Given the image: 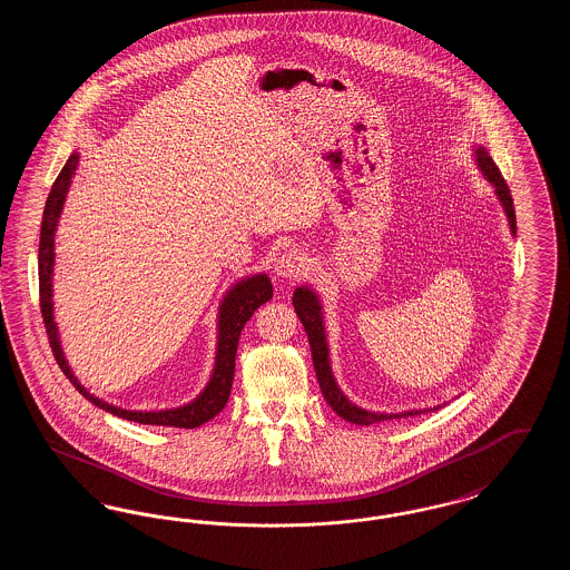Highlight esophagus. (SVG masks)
Segmentation results:
<instances>
[{"label": "esophagus", "mask_w": 570, "mask_h": 570, "mask_svg": "<svg viewBox=\"0 0 570 570\" xmlns=\"http://www.w3.org/2000/svg\"><path fill=\"white\" fill-rule=\"evenodd\" d=\"M309 272V258L297 249V247H288L284 249L277 261H275V273L279 277H291V279H297L303 277Z\"/></svg>", "instance_id": "1"}]
</instances>
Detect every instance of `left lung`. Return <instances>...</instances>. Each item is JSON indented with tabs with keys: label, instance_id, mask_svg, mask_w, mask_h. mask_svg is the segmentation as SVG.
Wrapping results in <instances>:
<instances>
[{
	"label": "left lung",
	"instance_id": "1",
	"mask_svg": "<svg viewBox=\"0 0 570 570\" xmlns=\"http://www.w3.org/2000/svg\"><path fill=\"white\" fill-rule=\"evenodd\" d=\"M474 160L479 170L483 173V177L493 186L498 200L502 203V209L509 219V228L511 235H517L515 207H513V198L511 190L504 181V177L500 175L498 166L491 160L485 147H474ZM293 305L297 312L298 321L303 323V328L307 333L309 340V348H312V361H314V370L321 382V391L325 395L326 404L333 407L342 419H346L348 423L354 425H374L380 421H393V419H402V416H416L421 412L428 410H438L440 406L423 407V410H404V412H372L365 407L353 404L344 391L337 386L333 370H331V358H328V344H326L325 318H323V303L316 295V291H312L309 286H298L293 295Z\"/></svg>",
	"mask_w": 570,
	"mask_h": 570
}]
</instances>
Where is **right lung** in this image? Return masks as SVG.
<instances>
[{"mask_svg":"<svg viewBox=\"0 0 570 570\" xmlns=\"http://www.w3.org/2000/svg\"><path fill=\"white\" fill-rule=\"evenodd\" d=\"M79 166V151H75L68 163L63 164L61 173L55 179L53 188L49 191L45 214H42V228H40V247H38V282H40V309L42 318L47 326L49 344L53 348L57 365L61 372L68 376V380L75 384V389L81 393L85 400H89L94 406L102 407L110 414L135 421L142 425H164V428H184V430H194L214 419L222 407L226 406L230 386H233V376H235V356H237V346H239V335L244 331L245 323L249 316L273 297L272 279L267 273H256V275H245L237 284H233L224 298L219 301L217 309V344L216 363L212 379L207 386L191 400L190 404H184L179 407H166V410H126V407L112 406L109 402L96 397L82 386L75 372L70 370L61 342H59V331L53 316V267H55V233L57 224L63 212L66 194L70 190L72 177Z\"/></svg>","mask_w":570,"mask_h":570,"instance_id":"1","label":"right lung"}]
</instances>
